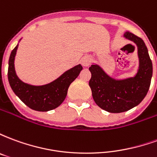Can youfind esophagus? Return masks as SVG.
Segmentation results:
<instances>
[{"instance_id": "1", "label": "esophagus", "mask_w": 157, "mask_h": 157, "mask_svg": "<svg viewBox=\"0 0 157 157\" xmlns=\"http://www.w3.org/2000/svg\"><path fill=\"white\" fill-rule=\"evenodd\" d=\"M81 63L83 66H88L92 63V57L90 55H85L81 59Z\"/></svg>"}]
</instances>
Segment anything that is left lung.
Listing matches in <instances>:
<instances>
[{"label": "left lung", "mask_w": 157, "mask_h": 157, "mask_svg": "<svg viewBox=\"0 0 157 157\" xmlns=\"http://www.w3.org/2000/svg\"><path fill=\"white\" fill-rule=\"evenodd\" d=\"M138 48L139 70L134 77L115 80L103 71L99 65H92L89 81L92 98L97 105L109 113H123L139 105L148 92L152 76V62L145 43L130 32L124 34Z\"/></svg>", "instance_id": "left-lung-1"}]
</instances>
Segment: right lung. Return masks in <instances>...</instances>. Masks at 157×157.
Instances as JSON below:
<instances>
[{"instance_id":"right-lung-1","label":"right lung","mask_w":157,"mask_h":157,"mask_svg":"<svg viewBox=\"0 0 157 157\" xmlns=\"http://www.w3.org/2000/svg\"><path fill=\"white\" fill-rule=\"evenodd\" d=\"M17 45L11 53L8 63V81L12 91L30 109L47 112L64 102L71 83L75 80L82 70L81 65L70 69L54 82L44 86H33L22 82L16 74L14 67Z\"/></svg>"}]
</instances>
